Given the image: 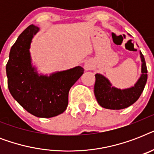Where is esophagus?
Segmentation results:
<instances>
[{
    "instance_id": "obj_1",
    "label": "esophagus",
    "mask_w": 154,
    "mask_h": 154,
    "mask_svg": "<svg viewBox=\"0 0 154 154\" xmlns=\"http://www.w3.org/2000/svg\"><path fill=\"white\" fill-rule=\"evenodd\" d=\"M93 64L91 62H89V61H86V62L85 63L84 65V68L85 70H91L93 69Z\"/></svg>"
}]
</instances>
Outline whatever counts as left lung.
Here are the masks:
<instances>
[{
    "label": "left lung",
    "instance_id": "8db88e82",
    "mask_svg": "<svg viewBox=\"0 0 154 154\" xmlns=\"http://www.w3.org/2000/svg\"><path fill=\"white\" fill-rule=\"evenodd\" d=\"M141 75L134 86L125 89L112 86L109 81L100 73L95 74L94 94L101 107L109 109H122L136 102L143 92L147 82V68L143 54L140 52Z\"/></svg>",
    "mask_w": 154,
    "mask_h": 154
}]
</instances>
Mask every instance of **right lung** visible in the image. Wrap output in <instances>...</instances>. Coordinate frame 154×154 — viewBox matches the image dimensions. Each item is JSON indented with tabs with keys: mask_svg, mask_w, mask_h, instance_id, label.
Listing matches in <instances>:
<instances>
[{
	"mask_svg": "<svg viewBox=\"0 0 154 154\" xmlns=\"http://www.w3.org/2000/svg\"><path fill=\"white\" fill-rule=\"evenodd\" d=\"M39 28L29 25L18 37L9 53L6 65L8 87L13 97L27 112L37 117H56L68 106L70 88L84 72L81 66L38 74L32 65L29 49Z\"/></svg>",
	"mask_w": 154,
	"mask_h": 154,
	"instance_id": "obj_1",
	"label": "right lung"
}]
</instances>
